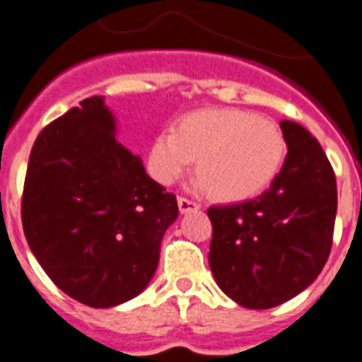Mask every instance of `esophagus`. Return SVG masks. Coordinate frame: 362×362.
Listing matches in <instances>:
<instances>
[{
	"instance_id": "esophagus-1",
	"label": "esophagus",
	"mask_w": 362,
	"mask_h": 362,
	"mask_svg": "<svg viewBox=\"0 0 362 362\" xmlns=\"http://www.w3.org/2000/svg\"><path fill=\"white\" fill-rule=\"evenodd\" d=\"M177 205H179V211L183 212V214H187V212L199 211V209H202V205H199V203L192 202V199H188V197H177Z\"/></svg>"
}]
</instances>
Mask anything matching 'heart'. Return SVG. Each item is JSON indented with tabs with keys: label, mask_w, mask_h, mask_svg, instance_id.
Segmentation results:
<instances>
[{
	"label": "heart",
	"mask_w": 362,
	"mask_h": 362,
	"mask_svg": "<svg viewBox=\"0 0 362 362\" xmlns=\"http://www.w3.org/2000/svg\"><path fill=\"white\" fill-rule=\"evenodd\" d=\"M287 143L276 122L252 111L223 107L181 117L148 148V172L172 185L196 159V185L221 202H242L269 187L284 165Z\"/></svg>",
	"instance_id": "1"
}]
</instances>
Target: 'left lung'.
<instances>
[{
    "label": "left lung",
    "instance_id": "8db88e82",
    "mask_svg": "<svg viewBox=\"0 0 362 362\" xmlns=\"http://www.w3.org/2000/svg\"><path fill=\"white\" fill-rule=\"evenodd\" d=\"M269 190L243 203L211 206L209 264L219 289L249 310L291 300L315 282L332 251L337 181L319 141L293 120Z\"/></svg>",
    "mask_w": 362,
    "mask_h": 362
}]
</instances>
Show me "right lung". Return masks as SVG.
Segmentation results:
<instances>
[{
    "label": "right lung",
    "mask_w": 362,
    "mask_h": 362,
    "mask_svg": "<svg viewBox=\"0 0 362 362\" xmlns=\"http://www.w3.org/2000/svg\"><path fill=\"white\" fill-rule=\"evenodd\" d=\"M115 132L102 97L52 120L34 141L21 197L33 255L62 291L89 308H113L143 291L179 214L174 194Z\"/></svg>",
    "instance_id": "right-lung-1"
}]
</instances>
